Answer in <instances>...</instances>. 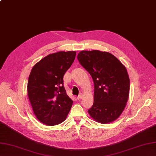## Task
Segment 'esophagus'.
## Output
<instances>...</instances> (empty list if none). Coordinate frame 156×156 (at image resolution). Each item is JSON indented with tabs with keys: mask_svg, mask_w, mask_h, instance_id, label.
<instances>
[{
	"mask_svg": "<svg viewBox=\"0 0 156 156\" xmlns=\"http://www.w3.org/2000/svg\"><path fill=\"white\" fill-rule=\"evenodd\" d=\"M81 98H82V95H81V94H80V95H79V96L77 97V100H80Z\"/></svg>",
	"mask_w": 156,
	"mask_h": 156,
	"instance_id": "34e87169",
	"label": "esophagus"
}]
</instances>
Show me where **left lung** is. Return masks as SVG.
<instances>
[{
    "mask_svg": "<svg viewBox=\"0 0 156 156\" xmlns=\"http://www.w3.org/2000/svg\"><path fill=\"white\" fill-rule=\"evenodd\" d=\"M77 59L94 82V102L89 114L99 123L113 122L128 99L130 79L126 67L115 55L99 50L81 51Z\"/></svg>",
    "mask_w": 156,
    "mask_h": 156,
    "instance_id": "obj_1",
    "label": "left lung"
}]
</instances>
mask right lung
I'll return each instance as SVG.
<instances>
[{
    "mask_svg": "<svg viewBox=\"0 0 156 156\" xmlns=\"http://www.w3.org/2000/svg\"><path fill=\"white\" fill-rule=\"evenodd\" d=\"M76 51L49 54L36 63L28 81V94L37 120L55 126L66 119L73 101L66 93L63 76L73 63Z\"/></svg>",
    "mask_w": 156,
    "mask_h": 156,
    "instance_id": "obj_1",
    "label": "right lung"
}]
</instances>
